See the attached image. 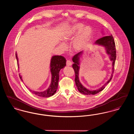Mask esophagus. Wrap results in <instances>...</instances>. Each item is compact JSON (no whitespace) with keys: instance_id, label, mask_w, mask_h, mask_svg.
I'll list each match as a JSON object with an SVG mask.
<instances>
[{"instance_id":"34e87169","label":"esophagus","mask_w":134,"mask_h":134,"mask_svg":"<svg viewBox=\"0 0 134 134\" xmlns=\"http://www.w3.org/2000/svg\"><path fill=\"white\" fill-rule=\"evenodd\" d=\"M66 65L68 66H71L72 65V62L70 61V60H67V62H66Z\"/></svg>"}]
</instances>
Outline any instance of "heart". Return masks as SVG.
<instances>
[{"instance_id": "obj_1", "label": "heart", "mask_w": 134, "mask_h": 134, "mask_svg": "<svg viewBox=\"0 0 134 134\" xmlns=\"http://www.w3.org/2000/svg\"><path fill=\"white\" fill-rule=\"evenodd\" d=\"M84 26L82 24H76L72 26L65 33L63 37V40L67 43L73 38L77 34L78 35L74 40L72 43V49L76 51H79L84 48L91 38L92 31L89 26L84 27ZM60 48L63 50L66 49L64 44H61Z\"/></svg>"}]
</instances>
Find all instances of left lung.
Wrapping results in <instances>:
<instances>
[{
  "mask_svg": "<svg viewBox=\"0 0 134 134\" xmlns=\"http://www.w3.org/2000/svg\"><path fill=\"white\" fill-rule=\"evenodd\" d=\"M95 44L97 45H102L103 46H104L106 48L107 52L108 55L110 56L109 57L110 60L113 61V71L112 74L110 76V79L107 81V82L105 83L102 87L98 89H97L96 90H89L88 89H86L85 87H84L83 85L80 83L79 80L78 78V72L79 69V56L82 54V52H79L78 54H76L74 56V57L72 58V61L74 62V64L72 65V67L74 70L75 74V82L77 88L78 90V91L82 93L83 94H86V95H94L100 91H102L105 87V86L108 84L110 81L111 80L114 72L115 69V59H116V48H115V41L114 38H113L112 35L110 36H106L104 37H103L101 38H99L98 40H96Z\"/></svg>",
  "mask_w": 134,
  "mask_h": 134,
  "instance_id": "1",
  "label": "left lung"
}]
</instances>
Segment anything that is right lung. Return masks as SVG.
<instances>
[{
  "mask_svg": "<svg viewBox=\"0 0 134 134\" xmlns=\"http://www.w3.org/2000/svg\"><path fill=\"white\" fill-rule=\"evenodd\" d=\"M15 56L17 59V61H18L16 53H15ZM66 59L62 56H54L52 58L51 61V71L52 77V82L49 88L43 92L32 91L30 90L32 93L36 96L44 97H49L54 95L56 93L58 89V81L59 79V71L66 65ZM19 76L21 80L23 81L21 77L19 75Z\"/></svg>",
  "mask_w": 134,
  "mask_h": 134,
  "instance_id": "right-lung-1",
  "label": "right lung"
}]
</instances>
